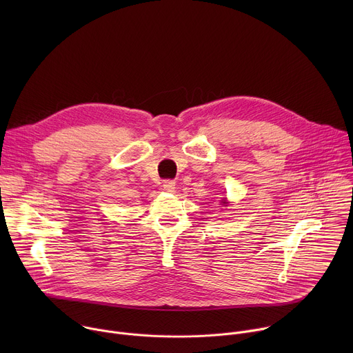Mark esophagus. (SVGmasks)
Masks as SVG:
<instances>
[{"label":"esophagus","instance_id":"1","mask_svg":"<svg viewBox=\"0 0 353 353\" xmlns=\"http://www.w3.org/2000/svg\"><path fill=\"white\" fill-rule=\"evenodd\" d=\"M163 190H165L166 192H174V190H176V183H174L173 180H166V181L163 183Z\"/></svg>","mask_w":353,"mask_h":353}]
</instances>
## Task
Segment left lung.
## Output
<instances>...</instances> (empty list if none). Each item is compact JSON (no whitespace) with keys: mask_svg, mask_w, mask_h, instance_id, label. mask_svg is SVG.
Wrapping results in <instances>:
<instances>
[{"mask_svg":"<svg viewBox=\"0 0 353 353\" xmlns=\"http://www.w3.org/2000/svg\"><path fill=\"white\" fill-rule=\"evenodd\" d=\"M221 203H222V205H223V207H226V199H225V198L221 201Z\"/></svg>","mask_w":353,"mask_h":353,"instance_id":"8db88e82","label":"left lung"}]
</instances>
